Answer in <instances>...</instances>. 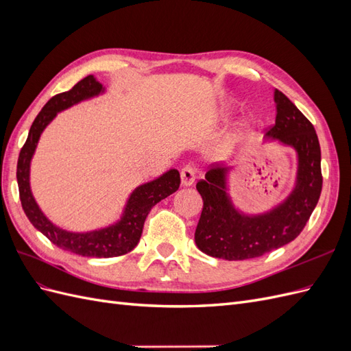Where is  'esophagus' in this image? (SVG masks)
Masks as SVG:
<instances>
[{"mask_svg":"<svg viewBox=\"0 0 351 351\" xmlns=\"http://www.w3.org/2000/svg\"><path fill=\"white\" fill-rule=\"evenodd\" d=\"M180 176H182V184H183L184 187H189V186H192V184L195 183L196 169H195V167H192V165H186V167L182 169V173H180Z\"/></svg>","mask_w":351,"mask_h":351,"instance_id":"esophagus-1","label":"esophagus"}]
</instances>
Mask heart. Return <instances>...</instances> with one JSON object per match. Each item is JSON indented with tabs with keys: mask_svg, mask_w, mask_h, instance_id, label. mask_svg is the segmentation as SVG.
<instances>
[{
	"mask_svg": "<svg viewBox=\"0 0 351 351\" xmlns=\"http://www.w3.org/2000/svg\"><path fill=\"white\" fill-rule=\"evenodd\" d=\"M237 139H239V134H237V132H234V133L228 134L227 141H226V146H231V145H234V143L237 142Z\"/></svg>",
	"mask_w": 351,
	"mask_h": 351,
	"instance_id": "obj_1",
	"label": "heart"
}]
</instances>
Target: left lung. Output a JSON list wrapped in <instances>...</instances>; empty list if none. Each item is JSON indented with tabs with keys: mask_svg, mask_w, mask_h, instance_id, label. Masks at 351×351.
<instances>
[{
	"mask_svg": "<svg viewBox=\"0 0 351 351\" xmlns=\"http://www.w3.org/2000/svg\"><path fill=\"white\" fill-rule=\"evenodd\" d=\"M275 124L267 141L290 146L297 154V174L291 193L263 214H244L228 195L231 168L214 167L196 184L204 199L195 241L212 258L244 261L259 258L285 246L300 234L319 200L322 190L321 146L312 123L300 110L275 89Z\"/></svg>",
	"mask_w": 351,
	"mask_h": 351,
	"instance_id": "left-lung-1",
	"label": "left lung"
}]
</instances>
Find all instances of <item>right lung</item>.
I'll return each mask as SVG.
<instances>
[{
    "label": "right lung",
    "instance_id": "right-lung-1",
    "mask_svg": "<svg viewBox=\"0 0 351 351\" xmlns=\"http://www.w3.org/2000/svg\"><path fill=\"white\" fill-rule=\"evenodd\" d=\"M104 92L105 88L90 74V76L74 84L70 90L52 97L36 115L17 161L20 200H22L23 210L32 222V226L39 230L52 243L57 244L60 249L88 258H114L132 252L141 240L145 219L151 209L158 202L173 195L180 186V173L174 168L169 169V171L159 176L152 182L137 186L133 190L129 199H127V204L119 221L108 227L86 232L62 230L54 222H51L44 212L40 210L30 190V162L36 151L42 132L56 119L58 112L82 101L98 97Z\"/></svg>",
    "mask_w": 351,
    "mask_h": 351
}]
</instances>
